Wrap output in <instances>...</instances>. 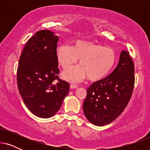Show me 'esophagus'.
Returning a JSON list of instances; mask_svg holds the SVG:
<instances>
[{
    "label": "esophagus",
    "mask_w": 150,
    "mask_h": 150,
    "mask_svg": "<svg viewBox=\"0 0 150 150\" xmlns=\"http://www.w3.org/2000/svg\"><path fill=\"white\" fill-rule=\"evenodd\" d=\"M70 89H76L78 86L77 85H75V84H70Z\"/></svg>",
    "instance_id": "34e87169"
}]
</instances>
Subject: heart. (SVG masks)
Wrapping results in <instances>:
<instances>
[{
	"label": "heart",
	"instance_id": "b5f03b06",
	"mask_svg": "<svg viewBox=\"0 0 150 150\" xmlns=\"http://www.w3.org/2000/svg\"><path fill=\"white\" fill-rule=\"evenodd\" d=\"M56 56L63 69H68L79 61L80 66L63 72L62 77L70 82H78L86 77L90 81H99L106 77L116 63V53L91 41L77 40L73 46L67 44L57 48Z\"/></svg>",
	"mask_w": 150,
	"mask_h": 150
}]
</instances>
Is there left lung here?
Listing matches in <instances>:
<instances>
[{
	"label": "left lung",
	"instance_id": "8db88e82",
	"mask_svg": "<svg viewBox=\"0 0 150 150\" xmlns=\"http://www.w3.org/2000/svg\"><path fill=\"white\" fill-rule=\"evenodd\" d=\"M134 72L129 52L123 50L112 73L87 88L83 111L91 123L97 126L107 125L121 114L131 98Z\"/></svg>",
	"mask_w": 150,
	"mask_h": 150
}]
</instances>
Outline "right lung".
<instances>
[{"instance_id": "right-lung-1", "label": "right lung", "mask_w": 150, "mask_h": 150, "mask_svg": "<svg viewBox=\"0 0 150 150\" xmlns=\"http://www.w3.org/2000/svg\"><path fill=\"white\" fill-rule=\"evenodd\" d=\"M58 40L54 32L39 31L26 43L19 61V92L27 108L43 118L56 114L69 92V83L58 77Z\"/></svg>"}]
</instances>
